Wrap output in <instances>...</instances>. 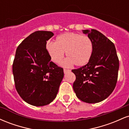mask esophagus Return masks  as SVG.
I'll use <instances>...</instances> for the list:
<instances>
[{"label":"esophagus","instance_id":"obj_1","mask_svg":"<svg viewBox=\"0 0 129 129\" xmlns=\"http://www.w3.org/2000/svg\"><path fill=\"white\" fill-rule=\"evenodd\" d=\"M70 70H69V69H63V72H64L65 73H67V72H70Z\"/></svg>","mask_w":129,"mask_h":129}]
</instances>
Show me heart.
I'll list each match as a JSON object with an SVG mask.
<instances>
[{
    "mask_svg": "<svg viewBox=\"0 0 129 129\" xmlns=\"http://www.w3.org/2000/svg\"><path fill=\"white\" fill-rule=\"evenodd\" d=\"M47 49L54 62H60L66 52L68 58L62 62L63 66L70 67L74 63L77 67H82L90 60L93 44L88 36L67 33L57 37L56 43H48Z\"/></svg>",
    "mask_w": 129,
    "mask_h": 129,
    "instance_id": "1",
    "label": "heart"
}]
</instances>
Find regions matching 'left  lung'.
I'll list each match as a JSON object with an SVG mask.
<instances>
[{"label": "left lung", "instance_id": "left-lung-1", "mask_svg": "<svg viewBox=\"0 0 129 129\" xmlns=\"http://www.w3.org/2000/svg\"><path fill=\"white\" fill-rule=\"evenodd\" d=\"M93 44L91 57L85 66L72 70L76 76L73 90L77 97L87 103L104 100L116 87L119 59L115 45L96 29L83 30Z\"/></svg>", "mask_w": 129, "mask_h": 129}]
</instances>
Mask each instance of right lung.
Masks as SVG:
<instances>
[{"label": "right lung", "mask_w": 129, "mask_h": 129, "mask_svg": "<svg viewBox=\"0 0 129 129\" xmlns=\"http://www.w3.org/2000/svg\"><path fill=\"white\" fill-rule=\"evenodd\" d=\"M54 34L37 31L16 49L13 63L16 89L22 100L35 106L49 104L54 100L63 77L62 68L50 61L47 41Z\"/></svg>", "instance_id": "1"}]
</instances>
